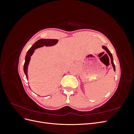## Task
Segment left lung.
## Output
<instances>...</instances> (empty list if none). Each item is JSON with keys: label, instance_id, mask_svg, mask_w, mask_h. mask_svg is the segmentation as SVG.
<instances>
[{"label": "left lung", "instance_id": "1", "mask_svg": "<svg viewBox=\"0 0 134 134\" xmlns=\"http://www.w3.org/2000/svg\"><path fill=\"white\" fill-rule=\"evenodd\" d=\"M102 48H103L104 50H105L106 51L107 53L109 55V57H110V58H111V64H112V66H113V70H114V71H115V64H114V63H113V57H112V54L111 53L110 51H109L108 50V48H107L106 46H102Z\"/></svg>", "mask_w": 134, "mask_h": 134}]
</instances>
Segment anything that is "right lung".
<instances>
[{"mask_svg": "<svg viewBox=\"0 0 134 134\" xmlns=\"http://www.w3.org/2000/svg\"><path fill=\"white\" fill-rule=\"evenodd\" d=\"M58 42V40L56 39H40L36 41L32 47L30 48L27 52V54L25 57V62L24 64L23 70L25 74H26V78L28 79L27 71H28V66L29 65L30 61L31 59V56L34 54L35 50L36 48L43 47L44 46H51L56 44Z\"/></svg>", "mask_w": 134, "mask_h": 134, "instance_id": "add662e5", "label": "right lung"}]
</instances>
